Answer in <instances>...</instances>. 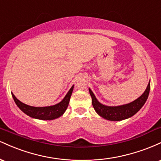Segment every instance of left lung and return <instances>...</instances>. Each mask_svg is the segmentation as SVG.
<instances>
[{"label":"left lung","instance_id":"8db88e82","mask_svg":"<svg viewBox=\"0 0 161 161\" xmlns=\"http://www.w3.org/2000/svg\"><path fill=\"white\" fill-rule=\"evenodd\" d=\"M150 88L151 85L149 82L145 92L138 99L129 104L117 107H108L101 104L96 99L95 95L91 89H89V93L92 97V105L98 115L108 120L119 121L131 117L142 108L148 97Z\"/></svg>","mask_w":161,"mask_h":161}]
</instances>
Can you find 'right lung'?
Instances as JSON below:
<instances>
[{
  "label": "right lung",
  "mask_w": 161,
  "mask_h": 161,
  "mask_svg": "<svg viewBox=\"0 0 161 161\" xmlns=\"http://www.w3.org/2000/svg\"><path fill=\"white\" fill-rule=\"evenodd\" d=\"M73 90V86L70 88L69 91L66 94L64 100L59 104L50 107H43V108H36V107L29 106V105L23 104L19 101L15 95L12 93L16 104L17 105L22 111L27 114L28 116L32 118H36L38 119H44V120H51V119H57L64 114L67 108L68 104L69 103V99L71 97L72 92Z\"/></svg>",
  "instance_id": "1"
}]
</instances>
